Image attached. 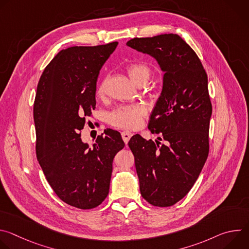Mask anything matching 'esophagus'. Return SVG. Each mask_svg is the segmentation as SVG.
I'll list each match as a JSON object with an SVG mask.
<instances>
[{"mask_svg": "<svg viewBox=\"0 0 249 249\" xmlns=\"http://www.w3.org/2000/svg\"><path fill=\"white\" fill-rule=\"evenodd\" d=\"M121 135H122L123 141L125 142V144H128V142H129L130 138L132 137V133H131V132H128V131H123V132L121 133Z\"/></svg>", "mask_w": 249, "mask_h": 249, "instance_id": "1", "label": "esophagus"}]
</instances>
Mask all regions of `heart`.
Instances as JSON below:
<instances>
[{
  "instance_id": "b5f03b06",
  "label": "heart",
  "mask_w": 249,
  "mask_h": 249,
  "mask_svg": "<svg viewBox=\"0 0 249 249\" xmlns=\"http://www.w3.org/2000/svg\"><path fill=\"white\" fill-rule=\"evenodd\" d=\"M127 72L131 80L137 85L147 84L151 77V69L143 63H134L127 67ZM107 79L103 80L97 88V95L103 97L106 92ZM146 108L143 105H122L114 109L108 116L109 123L118 128L133 129L137 128L142 118L146 115Z\"/></svg>"
}]
</instances>
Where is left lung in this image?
<instances>
[{
  "instance_id": "8db88e82",
  "label": "left lung",
  "mask_w": 249,
  "mask_h": 249,
  "mask_svg": "<svg viewBox=\"0 0 249 249\" xmlns=\"http://www.w3.org/2000/svg\"><path fill=\"white\" fill-rule=\"evenodd\" d=\"M127 46L156 59L164 73L149 130L161 138L129 141L141 195L157 207H169L192 188L209 154L212 104L208 78L194 50L177 34L133 38Z\"/></svg>"
}]
</instances>
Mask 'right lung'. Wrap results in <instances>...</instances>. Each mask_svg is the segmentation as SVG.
Listing matches in <instances>:
<instances>
[{"mask_svg": "<svg viewBox=\"0 0 249 249\" xmlns=\"http://www.w3.org/2000/svg\"><path fill=\"white\" fill-rule=\"evenodd\" d=\"M117 45L61 50L43 71L35 95L38 162L56 195L83 210L97 207L107 197L113 159L125 146L120 133L109 128L92 147L80 134L95 108L99 71Z\"/></svg>", "mask_w": 249, "mask_h": 249, "instance_id": "right-lung-1", "label": "right lung"}]
</instances>
